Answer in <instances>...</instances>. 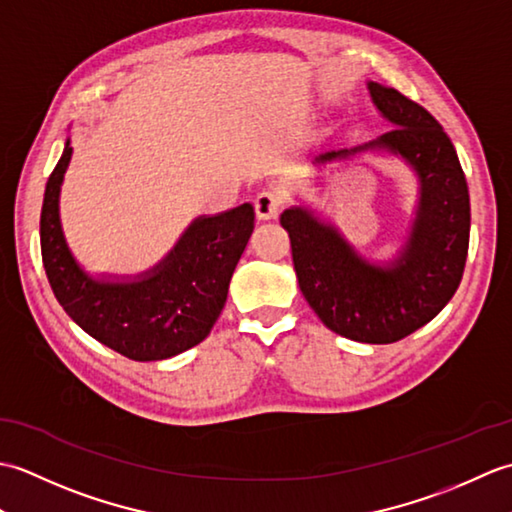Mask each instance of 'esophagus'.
<instances>
[{"mask_svg":"<svg viewBox=\"0 0 512 512\" xmlns=\"http://www.w3.org/2000/svg\"><path fill=\"white\" fill-rule=\"evenodd\" d=\"M281 206H284V195H281V191L277 189L262 191L255 198V209H257L259 220H275L281 211Z\"/></svg>","mask_w":512,"mask_h":512,"instance_id":"1","label":"esophagus"}]
</instances>
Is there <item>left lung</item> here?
<instances>
[{"label": "left lung", "instance_id": "obj_1", "mask_svg": "<svg viewBox=\"0 0 512 512\" xmlns=\"http://www.w3.org/2000/svg\"><path fill=\"white\" fill-rule=\"evenodd\" d=\"M367 90L394 129L365 145L325 151L314 165L385 151L416 173L418 204L398 255L369 262L308 206H290L279 222L290 235L299 288L325 328L383 345L427 325L455 295L469 253L471 202L458 154L436 118L394 88L369 81Z\"/></svg>", "mask_w": 512, "mask_h": 512}]
</instances>
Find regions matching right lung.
I'll list each match as a JSON object with an SVG mask.
<instances>
[{"label": "right lung", "instance_id": "obj_1", "mask_svg": "<svg viewBox=\"0 0 512 512\" xmlns=\"http://www.w3.org/2000/svg\"><path fill=\"white\" fill-rule=\"evenodd\" d=\"M70 138L50 173L41 206V257L54 297L92 339L132 361H165L209 336L255 228L253 204L200 215L160 264L134 277H94L65 242L59 193Z\"/></svg>", "mask_w": 512, "mask_h": 512}]
</instances>
